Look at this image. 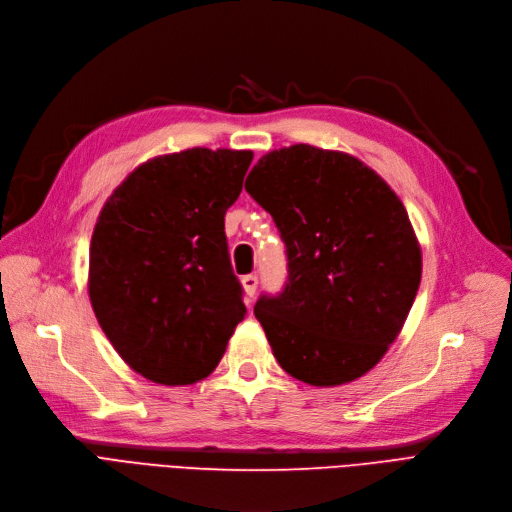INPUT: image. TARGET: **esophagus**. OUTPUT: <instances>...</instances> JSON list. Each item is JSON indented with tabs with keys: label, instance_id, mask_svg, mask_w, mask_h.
<instances>
[{
	"label": "esophagus",
	"instance_id": "1",
	"mask_svg": "<svg viewBox=\"0 0 512 512\" xmlns=\"http://www.w3.org/2000/svg\"><path fill=\"white\" fill-rule=\"evenodd\" d=\"M241 285H243V291H246L248 302H252V298H254V294H256V289H258V277H256V275L241 277Z\"/></svg>",
	"mask_w": 512,
	"mask_h": 512
}]
</instances>
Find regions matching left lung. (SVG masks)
<instances>
[{"instance_id":"obj_1","label":"left lung","mask_w":512,"mask_h":512,"mask_svg":"<svg viewBox=\"0 0 512 512\" xmlns=\"http://www.w3.org/2000/svg\"><path fill=\"white\" fill-rule=\"evenodd\" d=\"M246 191L285 243V287L254 306L281 369L319 387L362 377L398 337L421 283L404 204L358 158L306 143L262 156Z\"/></svg>"}]
</instances>
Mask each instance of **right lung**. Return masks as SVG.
<instances>
[{"label":"right lung","instance_id":"right-lung-1","mask_svg":"<svg viewBox=\"0 0 512 512\" xmlns=\"http://www.w3.org/2000/svg\"><path fill=\"white\" fill-rule=\"evenodd\" d=\"M254 154L191 148L158 156L120 183L89 248V300L129 367L189 385L221 362L246 316L225 235Z\"/></svg>","mask_w":512,"mask_h":512}]
</instances>
